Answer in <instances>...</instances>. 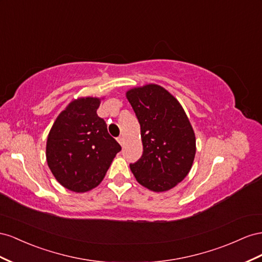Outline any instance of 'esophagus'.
Here are the masks:
<instances>
[{"label":"esophagus","mask_w":262,"mask_h":262,"mask_svg":"<svg viewBox=\"0 0 262 262\" xmlns=\"http://www.w3.org/2000/svg\"><path fill=\"white\" fill-rule=\"evenodd\" d=\"M117 141H118V143H119V145H121V146H124V137H118L117 138Z\"/></svg>","instance_id":"obj_1"}]
</instances>
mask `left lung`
<instances>
[{
    "instance_id": "left-lung-1",
    "label": "left lung",
    "mask_w": 262,
    "mask_h": 262,
    "mask_svg": "<svg viewBox=\"0 0 262 262\" xmlns=\"http://www.w3.org/2000/svg\"><path fill=\"white\" fill-rule=\"evenodd\" d=\"M126 98L140 125L144 151L130 164L139 184L154 192L174 188L188 176L196 151L195 134L174 96L161 85L129 89Z\"/></svg>"
}]
</instances>
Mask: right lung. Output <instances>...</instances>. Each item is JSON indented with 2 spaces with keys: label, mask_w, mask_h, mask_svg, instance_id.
Listing matches in <instances>:
<instances>
[{
  "label": "right lung",
  "mask_w": 262,
  "mask_h": 262,
  "mask_svg": "<svg viewBox=\"0 0 262 262\" xmlns=\"http://www.w3.org/2000/svg\"><path fill=\"white\" fill-rule=\"evenodd\" d=\"M103 99L85 96L71 101L48 134V167L56 180L72 192L96 188L122 149L96 114Z\"/></svg>",
  "instance_id": "obj_1"
}]
</instances>
